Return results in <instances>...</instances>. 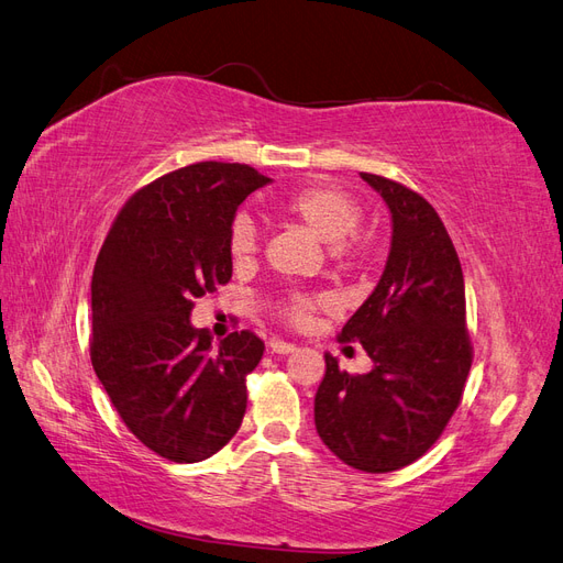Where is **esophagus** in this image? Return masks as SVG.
Segmentation results:
<instances>
[{"instance_id": "1", "label": "esophagus", "mask_w": 563, "mask_h": 563, "mask_svg": "<svg viewBox=\"0 0 563 563\" xmlns=\"http://www.w3.org/2000/svg\"><path fill=\"white\" fill-rule=\"evenodd\" d=\"M268 349H271V353H283V356H285V353H295L297 351L295 344L283 342V340H271Z\"/></svg>"}]
</instances>
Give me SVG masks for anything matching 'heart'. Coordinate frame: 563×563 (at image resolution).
<instances>
[{"mask_svg":"<svg viewBox=\"0 0 563 563\" xmlns=\"http://www.w3.org/2000/svg\"><path fill=\"white\" fill-rule=\"evenodd\" d=\"M278 212L287 219L299 221L325 243H332L330 252L340 264H358L367 243L356 231L363 210L361 202L340 186L307 184L295 188L278 200ZM256 252V229L245 217H238L229 233V254L233 264H247ZM330 307L328 295L290 292L278 301V316L295 328H307L318 311Z\"/></svg>","mask_w":563,"mask_h":563,"instance_id":"b5f03b06","label":"heart"}]
</instances>
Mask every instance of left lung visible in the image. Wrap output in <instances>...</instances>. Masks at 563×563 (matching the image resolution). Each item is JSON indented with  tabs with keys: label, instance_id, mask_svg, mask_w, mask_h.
Here are the masks:
<instances>
[{
	"label": "left lung",
	"instance_id": "8db88e82",
	"mask_svg": "<svg viewBox=\"0 0 563 563\" xmlns=\"http://www.w3.org/2000/svg\"><path fill=\"white\" fill-rule=\"evenodd\" d=\"M389 205L394 235L373 295L340 342H361L375 367L349 375L325 353L316 429L353 470L387 474L420 460L457 410L474 349L457 252L437 210L412 188L361 172Z\"/></svg>",
	"mask_w": 563,
	"mask_h": 563
}]
</instances>
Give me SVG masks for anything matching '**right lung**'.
<instances>
[{"label":"right lung","mask_w":563,"mask_h":563,"mask_svg":"<svg viewBox=\"0 0 563 563\" xmlns=\"http://www.w3.org/2000/svg\"><path fill=\"white\" fill-rule=\"evenodd\" d=\"M268 181L214 159L174 169L124 202L96 260L93 373L126 429L169 462L212 457L243 424L264 342L243 330L212 346L188 318L192 301L231 280L235 210Z\"/></svg>","instance_id":"1"}]
</instances>
